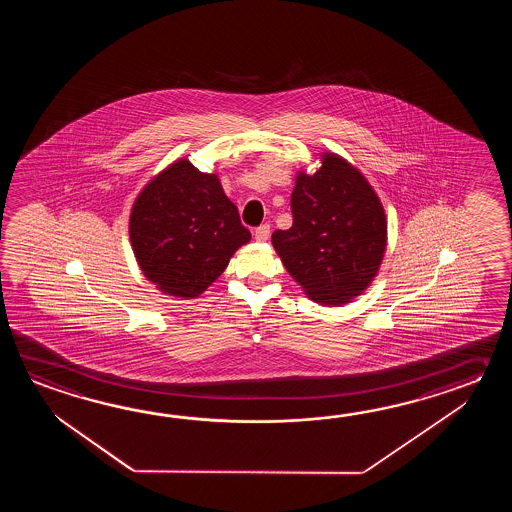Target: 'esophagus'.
<instances>
[{"label":"esophagus","instance_id":"obj_1","mask_svg":"<svg viewBox=\"0 0 512 512\" xmlns=\"http://www.w3.org/2000/svg\"><path fill=\"white\" fill-rule=\"evenodd\" d=\"M271 236V225L269 223H263L258 229L254 230V238L258 241H267Z\"/></svg>","mask_w":512,"mask_h":512}]
</instances>
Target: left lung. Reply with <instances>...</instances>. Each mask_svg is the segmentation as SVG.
I'll return each instance as SVG.
<instances>
[{"mask_svg":"<svg viewBox=\"0 0 512 512\" xmlns=\"http://www.w3.org/2000/svg\"><path fill=\"white\" fill-rule=\"evenodd\" d=\"M293 227L272 232L285 269L318 304H346L370 285L386 249V216L368 181L329 153L298 175Z\"/></svg>","mask_w":512,"mask_h":512,"instance_id":"1","label":"left lung"}]
</instances>
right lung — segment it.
<instances>
[{
    "label": "right lung",
    "mask_w": 512,
    "mask_h": 512,
    "mask_svg": "<svg viewBox=\"0 0 512 512\" xmlns=\"http://www.w3.org/2000/svg\"><path fill=\"white\" fill-rule=\"evenodd\" d=\"M130 238L144 276L183 298L203 293L251 232L216 175L177 161L137 197Z\"/></svg>",
    "instance_id": "obj_1"
}]
</instances>
